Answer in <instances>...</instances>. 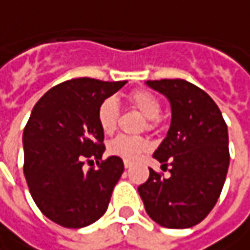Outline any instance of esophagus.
Wrapping results in <instances>:
<instances>
[{
    "instance_id": "34e87169",
    "label": "esophagus",
    "mask_w": 250,
    "mask_h": 250,
    "mask_svg": "<svg viewBox=\"0 0 250 250\" xmlns=\"http://www.w3.org/2000/svg\"><path fill=\"white\" fill-rule=\"evenodd\" d=\"M131 167V162H128V161H125V168L128 169Z\"/></svg>"
}]
</instances>
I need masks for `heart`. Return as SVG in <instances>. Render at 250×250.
Here are the masks:
<instances>
[{
  "label": "heart",
  "instance_id": "1",
  "mask_svg": "<svg viewBox=\"0 0 250 250\" xmlns=\"http://www.w3.org/2000/svg\"><path fill=\"white\" fill-rule=\"evenodd\" d=\"M127 101L133 109L138 110L143 114V117L148 120L146 127L154 125V120L159 117L162 107L159 101L152 93L146 91H136L128 95ZM119 114H120L119 106L113 99H106L101 104L98 109V125L104 134L107 136L113 134L119 122ZM146 148H148V143L143 137L119 136L109 143L107 151L113 157L122 158L125 161H133L141 152H144Z\"/></svg>",
  "mask_w": 250,
  "mask_h": 250
}]
</instances>
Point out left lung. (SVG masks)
<instances>
[{"label": "left lung", "mask_w": 250, "mask_h": 250, "mask_svg": "<svg viewBox=\"0 0 250 250\" xmlns=\"http://www.w3.org/2000/svg\"><path fill=\"white\" fill-rule=\"evenodd\" d=\"M170 104V127L152 157L170 176L149 169L138 186L146 214L155 223L185 229L201 223L218 200L229 167L228 128L218 106L185 80L146 81Z\"/></svg>", "instance_id": "8db88e82"}]
</instances>
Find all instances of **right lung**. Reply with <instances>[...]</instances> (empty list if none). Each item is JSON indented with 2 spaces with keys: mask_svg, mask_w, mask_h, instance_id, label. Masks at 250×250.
Instances as JSON below:
<instances>
[{
  "mask_svg": "<svg viewBox=\"0 0 250 250\" xmlns=\"http://www.w3.org/2000/svg\"><path fill=\"white\" fill-rule=\"evenodd\" d=\"M127 81L70 80L35 104L23 130V173L40 211L65 228H83L104 215L125 164L104 152L98 109ZM98 169L83 171L86 159ZM93 162V161H88Z\"/></svg>",
  "mask_w": 250,
  "mask_h": 250,
  "instance_id": "1",
  "label": "right lung"
}]
</instances>
